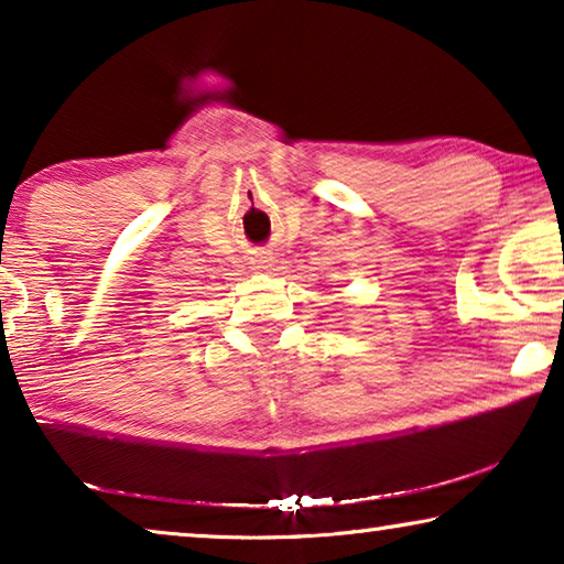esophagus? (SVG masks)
<instances>
[{
  "mask_svg": "<svg viewBox=\"0 0 564 564\" xmlns=\"http://www.w3.org/2000/svg\"><path fill=\"white\" fill-rule=\"evenodd\" d=\"M256 263V269H269V265H271V256H259V259H256L253 261Z\"/></svg>",
  "mask_w": 564,
  "mask_h": 564,
  "instance_id": "obj_1",
  "label": "esophagus"
}]
</instances>
